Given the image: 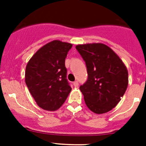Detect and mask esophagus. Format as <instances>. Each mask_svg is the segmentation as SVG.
Returning <instances> with one entry per match:
<instances>
[{"instance_id": "1", "label": "esophagus", "mask_w": 146, "mask_h": 146, "mask_svg": "<svg viewBox=\"0 0 146 146\" xmlns=\"http://www.w3.org/2000/svg\"><path fill=\"white\" fill-rule=\"evenodd\" d=\"M73 85H74V87H78V86H79V82H78V81H74V82H73Z\"/></svg>"}]
</instances>
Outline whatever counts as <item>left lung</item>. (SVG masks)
<instances>
[{
	"mask_svg": "<svg viewBox=\"0 0 146 146\" xmlns=\"http://www.w3.org/2000/svg\"><path fill=\"white\" fill-rule=\"evenodd\" d=\"M86 62L88 79L80 86L88 108L97 114L116 106L128 86V71L112 49L104 44L76 46Z\"/></svg>",
	"mask_w": 146,
	"mask_h": 146,
	"instance_id": "1",
	"label": "left lung"
}]
</instances>
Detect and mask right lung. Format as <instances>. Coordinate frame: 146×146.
I'll return each mask as SVG.
<instances>
[{
  "mask_svg": "<svg viewBox=\"0 0 146 146\" xmlns=\"http://www.w3.org/2000/svg\"><path fill=\"white\" fill-rule=\"evenodd\" d=\"M72 47V44L52 41L40 48L27 64L25 83L42 109H59L72 91L65 66V59Z\"/></svg>",
  "mask_w": 146,
  "mask_h": 146,
  "instance_id": "add662e5",
  "label": "right lung"
}]
</instances>
